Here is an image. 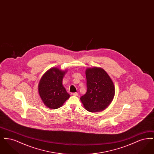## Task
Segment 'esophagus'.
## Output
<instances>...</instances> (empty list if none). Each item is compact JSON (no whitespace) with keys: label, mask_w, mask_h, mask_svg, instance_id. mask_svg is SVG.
<instances>
[{"label":"esophagus","mask_w":154,"mask_h":154,"mask_svg":"<svg viewBox=\"0 0 154 154\" xmlns=\"http://www.w3.org/2000/svg\"><path fill=\"white\" fill-rule=\"evenodd\" d=\"M72 95L73 96H77L79 95V94L77 92H74V93H72Z\"/></svg>","instance_id":"esophagus-1"}]
</instances>
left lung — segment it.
I'll list each match as a JSON object with an SVG mask.
<instances>
[{
  "label": "left lung",
  "instance_id": "1",
  "mask_svg": "<svg viewBox=\"0 0 154 154\" xmlns=\"http://www.w3.org/2000/svg\"><path fill=\"white\" fill-rule=\"evenodd\" d=\"M85 74L87 91L81 97V101L89 112L102 111L107 108L114 96L113 82L108 74L101 68H89Z\"/></svg>",
  "mask_w": 154,
  "mask_h": 154
}]
</instances>
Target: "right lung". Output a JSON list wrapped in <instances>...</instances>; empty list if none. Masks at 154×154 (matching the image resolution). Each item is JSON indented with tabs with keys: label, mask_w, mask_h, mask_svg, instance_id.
<instances>
[{
	"label": "right lung",
	"mask_w": 154,
	"mask_h": 154,
	"mask_svg": "<svg viewBox=\"0 0 154 154\" xmlns=\"http://www.w3.org/2000/svg\"><path fill=\"white\" fill-rule=\"evenodd\" d=\"M65 73L57 68H52L44 74L39 82V95L48 108L58 109L70 97L62 85Z\"/></svg>",
	"instance_id": "obj_1"
}]
</instances>
